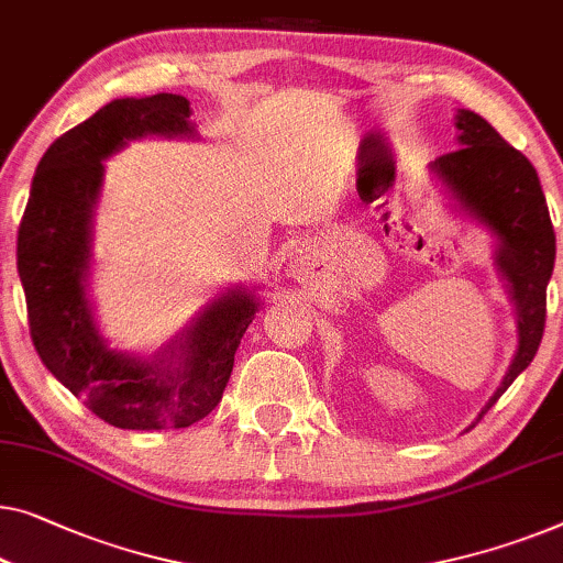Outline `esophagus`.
<instances>
[{
	"label": "esophagus",
	"mask_w": 563,
	"mask_h": 563,
	"mask_svg": "<svg viewBox=\"0 0 563 563\" xmlns=\"http://www.w3.org/2000/svg\"><path fill=\"white\" fill-rule=\"evenodd\" d=\"M289 274L295 276L301 284H312L322 276V262H320V251L314 246H301L291 254L289 258Z\"/></svg>",
	"instance_id": "obj_1"
}]
</instances>
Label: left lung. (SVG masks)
I'll return each mask as SVG.
<instances>
[{
	"mask_svg": "<svg viewBox=\"0 0 563 563\" xmlns=\"http://www.w3.org/2000/svg\"><path fill=\"white\" fill-rule=\"evenodd\" d=\"M454 126L460 150L431 162L429 173L450 206L483 225L493 239V262L512 301L518 332L516 355L498 390L477 413L479 421L531 365L541 345L545 287L556 258V235L531 162L475 111L457 109Z\"/></svg>",
	"mask_w": 563,
	"mask_h": 563,
	"instance_id": "1",
	"label": "left lung"
}]
</instances>
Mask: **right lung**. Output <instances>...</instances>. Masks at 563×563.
<instances>
[{"mask_svg":"<svg viewBox=\"0 0 563 563\" xmlns=\"http://www.w3.org/2000/svg\"><path fill=\"white\" fill-rule=\"evenodd\" d=\"M146 136L198 140L185 96L113 99L55 140L32 177L18 233L30 335L45 368L119 429H183L221 404L233 355L262 299L225 287L152 355L109 345L88 295L103 162Z\"/></svg>","mask_w":563,"mask_h":563,"instance_id":"right-lung-1","label":"right lung"}]
</instances>
